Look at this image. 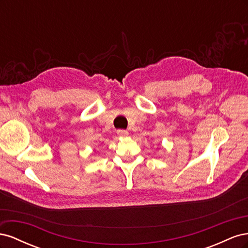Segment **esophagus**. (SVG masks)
I'll return each instance as SVG.
<instances>
[{"mask_svg": "<svg viewBox=\"0 0 248 248\" xmlns=\"http://www.w3.org/2000/svg\"><path fill=\"white\" fill-rule=\"evenodd\" d=\"M117 133H118V136L121 137V138H125V137H127V136H128V134H129L128 131L124 130V129H119V130H117Z\"/></svg>", "mask_w": 248, "mask_h": 248, "instance_id": "1", "label": "esophagus"}]
</instances>
